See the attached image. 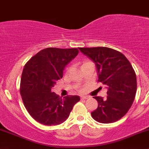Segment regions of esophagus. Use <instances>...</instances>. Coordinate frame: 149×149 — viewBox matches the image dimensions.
Here are the masks:
<instances>
[{
  "instance_id": "34e87169",
  "label": "esophagus",
  "mask_w": 149,
  "mask_h": 149,
  "mask_svg": "<svg viewBox=\"0 0 149 149\" xmlns=\"http://www.w3.org/2000/svg\"><path fill=\"white\" fill-rule=\"evenodd\" d=\"M88 97H87V96H84V97H81V100H86V99H88Z\"/></svg>"
}]
</instances>
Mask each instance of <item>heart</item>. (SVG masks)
I'll list each match as a JSON object with an SVG mask.
<instances>
[{
    "instance_id": "1",
    "label": "heart",
    "mask_w": 149,
    "mask_h": 149,
    "mask_svg": "<svg viewBox=\"0 0 149 149\" xmlns=\"http://www.w3.org/2000/svg\"><path fill=\"white\" fill-rule=\"evenodd\" d=\"M88 63V62H84L83 64H84V63ZM68 70H69V68H68Z\"/></svg>"
}]
</instances>
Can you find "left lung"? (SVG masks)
Returning <instances> with one entry per match:
<instances>
[{
    "label": "left lung",
    "mask_w": 149,
    "mask_h": 149,
    "mask_svg": "<svg viewBox=\"0 0 149 149\" xmlns=\"http://www.w3.org/2000/svg\"><path fill=\"white\" fill-rule=\"evenodd\" d=\"M81 52L95 63L98 82L107 87V97H94L98 107L91 113L96 121L111 123L118 121L133 104L137 90L134 69L123 54L105 47H80Z\"/></svg>",
    "instance_id": "left-lung-1"
}]
</instances>
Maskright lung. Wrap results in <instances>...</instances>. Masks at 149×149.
<instances>
[{
    "mask_svg": "<svg viewBox=\"0 0 149 149\" xmlns=\"http://www.w3.org/2000/svg\"><path fill=\"white\" fill-rule=\"evenodd\" d=\"M79 53L77 48L48 47L34 55L25 64L20 94L30 115L41 124L57 125L68 118L79 96L60 97L51 91L55 81L63 78L65 66Z\"/></svg>",
    "mask_w": 149,
    "mask_h": 149,
    "instance_id": "right-lung-1",
    "label": "right lung"
}]
</instances>
